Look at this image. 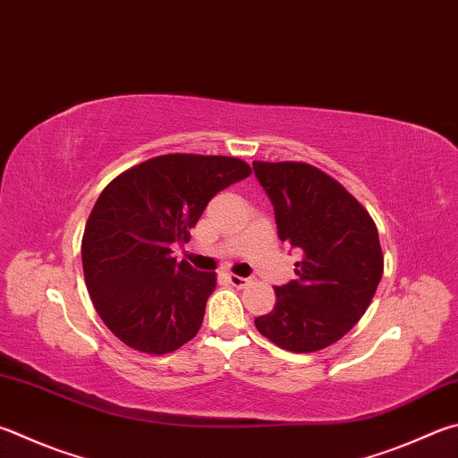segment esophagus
<instances>
[{
  "label": "esophagus",
  "mask_w": 458,
  "mask_h": 458,
  "mask_svg": "<svg viewBox=\"0 0 458 458\" xmlns=\"http://www.w3.org/2000/svg\"><path fill=\"white\" fill-rule=\"evenodd\" d=\"M228 282L234 288H244L248 284V278H242V276H236V274H228Z\"/></svg>",
  "instance_id": "obj_1"
}]
</instances>
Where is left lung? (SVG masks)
I'll return each instance as SVG.
<instances>
[{"mask_svg":"<svg viewBox=\"0 0 458 458\" xmlns=\"http://www.w3.org/2000/svg\"><path fill=\"white\" fill-rule=\"evenodd\" d=\"M282 242L301 250L296 280L274 286L258 332L290 352L322 351L367 312L385 270L377 224L328 174L304 162H254Z\"/></svg>","mask_w":458,"mask_h":458,"instance_id":"1","label":"left lung"}]
</instances>
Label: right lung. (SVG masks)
Wrapping results in <instances>:
<instances>
[{
    "label": "right lung",
    "instance_id": "obj_1",
    "mask_svg": "<svg viewBox=\"0 0 458 458\" xmlns=\"http://www.w3.org/2000/svg\"><path fill=\"white\" fill-rule=\"evenodd\" d=\"M250 165L228 156L165 154L122 172L99 194L81 238L86 286L104 324L123 344L168 354L202 327L214 272L176 262L208 202Z\"/></svg>",
    "mask_w": 458,
    "mask_h": 458
}]
</instances>
